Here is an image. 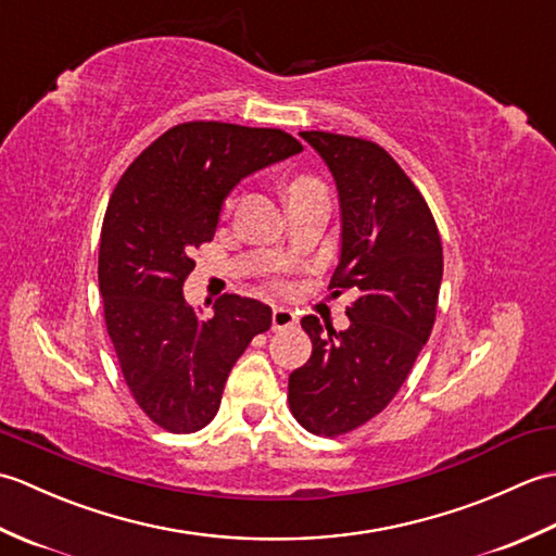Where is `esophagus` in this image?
Listing matches in <instances>:
<instances>
[{"label": "esophagus", "instance_id": "34e87169", "mask_svg": "<svg viewBox=\"0 0 556 556\" xmlns=\"http://www.w3.org/2000/svg\"><path fill=\"white\" fill-rule=\"evenodd\" d=\"M296 323H299L296 313L289 311V308H275V311H271V329H275V332H281V329H289V327H293Z\"/></svg>", "mask_w": 556, "mask_h": 556}]
</instances>
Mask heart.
<instances>
[{"label":"heart","mask_w":556,"mask_h":556,"mask_svg":"<svg viewBox=\"0 0 556 556\" xmlns=\"http://www.w3.org/2000/svg\"><path fill=\"white\" fill-rule=\"evenodd\" d=\"M313 188H323V184L313 179V176H296V179H291L289 186H287V193H299V191H313ZM236 203V198L229 195L227 200H224V212L231 210Z\"/></svg>","instance_id":"obj_1"}]
</instances>
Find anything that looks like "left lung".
I'll return each mask as SVG.
<instances>
[{
  "label": "left lung",
  "mask_w": 556,
  "mask_h": 556,
  "mask_svg": "<svg viewBox=\"0 0 556 556\" xmlns=\"http://www.w3.org/2000/svg\"><path fill=\"white\" fill-rule=\"evenodd\" d=\"M332 172L341 203V257L329 281L358 293L334 332L315 315L301 327L313 341L289 375V408L305 430L339 437L382 413L428 341L442 285V239L422 193L372 140L303 131Z\"/></svg>",
  "instance_id": "obj_1"
}]
</instances>
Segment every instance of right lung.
<instances>
[{
  "mask_svg": "<svg viewBox=\"0 0 556 556\" xmlns=\"http://www.w3.org/2000/svg\"><path fill=\"white\" fill-rule=\"evenodd\" d=\"M301 150L281 128L186 122L152 140L116 184L100 233L104 325L128 392L157 428L203 430L233 363L271 327L267 305L236 293L203 320L184 301V281L231 188Z\"/></svg>",
  "mask_w": 556,
  "mask_h": 556,
  "instance_id": "right-lung-1",
  "label": "right lung"
}]
</instances>
